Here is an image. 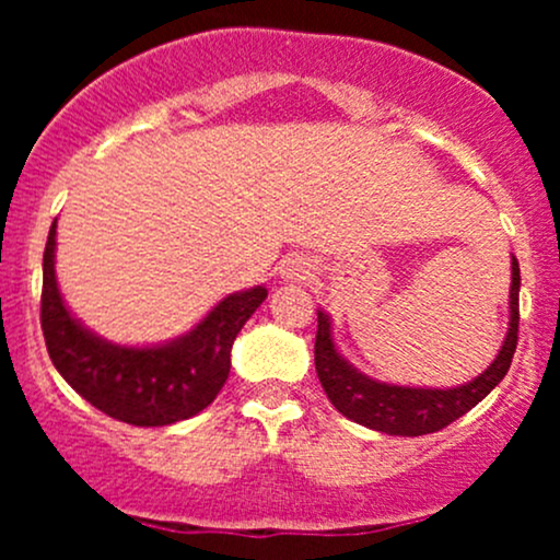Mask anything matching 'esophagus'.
<instances>
[{
	"label": "esophagus",
	"mask_w": 560,
	"mask_h": 560,
	"mask_svg": "<svg viewBox=\"0 0 560 560\" xmlns=\"http://www.w3.org/2000/svg\"><path fill=\"white\" fill-rule=\"evenodd\" d=\"M281 279L284 281H292V284H305L307 279L313 276V266L307 258H300V255H294V258H287L281 262Z\"/></svg>",
	"instance_id": "esophagus-1"
}]
</instances>
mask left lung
<instances>
[{"label":"left lung","mask_w":560,"mask_h":560,"mask_svg":"<svg viewBox=\"0 0 560 560\" xmlns=\"http://www.w3.org/2000/svg\"><path fill=\"white\" fill-rule=\"evenodd\" d=\"M518 260L511 258V294H508V331L503 347L498 350L494 361L471 382L458 387L434 389V387H402V384H387L378 378L365 376L350 361H345L331 337L329 313L318 311V334H316V371L334 408L361 427L374 432L395 436H421L445 429L447 423L468 413L474 405L485 400L490 392L503 382L513 361L518 342Z\"/></svg>","instance_id":"1"}]
</instances>
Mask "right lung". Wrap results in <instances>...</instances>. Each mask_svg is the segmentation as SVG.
<instances>
[{
  "label": "right lung",
  "instance_id": "1",
  "mask_svg": "<svg viewBox=\"0 0 560 560\" xmlns=\"http://www.w3.org/2000/svg\"><path fill=\"white\" fill-rule=\"evenodd\" d=\"M57 221L44 247L42 331L55 369L86 402L131 427H168L215 400L231 345L268 298L266 287L223 298L195 329L163 345H115L89 331L62 300L55 276Z\"/></svg>",
  "mask_w": 560,
  "mask_h": 560
}]
</instances>
